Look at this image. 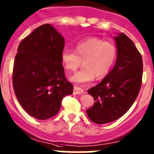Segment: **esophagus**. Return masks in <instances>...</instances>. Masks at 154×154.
<instances>
[{"mask_svg": "<svg viewBox=\"0 0 154 154\" xmlns=\"http://www.w3.org/2000/svg\"><path fill=\"white\" fill-rule=\"evenodd\" d=\"M73 93L75 94H84L85 91L82 88H79L78 86H74V90H73Z\"/></svg>", "mask_w": 154, "mask_h": 154, "instance_id": "esophagus-1", "label": "esophagus"}]
</instances>
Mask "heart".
<instances>
[{
	"label": "heart",
	"mask_w": 154,
	"mask_h": 154,
	"mask_svg": "<svg viewBox=\"0 0 154 154\" xmlns=\"http://www.w3.org/2000/svg\"><path fill=\"white\" fill-rule=\"evenodd\" d=\"M118 56L117 46L111 42L98 37H91L79 42L75 52L64 49L61 60L68 71H75L82 64L81 70L71 78L72 82L79 85L91 82L94 77L101 79L110 72Z\"/></svg>",
	"instance_id": "obj_1"
}]
</instances>
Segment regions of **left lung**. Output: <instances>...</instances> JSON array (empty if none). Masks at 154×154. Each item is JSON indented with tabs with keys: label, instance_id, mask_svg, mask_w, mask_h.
Instances as JSON below:
<instances>
[{
	"label": "left lung",
	"instance_id": "8db88e82",
	"mask_svg": "<svg viewBox=\"0 0 154 154\" xmlns=\"http://www.w3.org/2000/svg\"><path fill=\"white\" fill-rule=\"evenodd\" d=\"M115 39L118 49L115 67L99 84L88 90L95 101L87 115L98 125L123 116L136 100L142 84L143 60L134 43L125 33Z\"/></svg>",
	"mask_w": 154,
	"mask_h": 154
}]
</instances>
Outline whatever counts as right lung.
<instances>
[{
  "label": "right lung",
  "instance_id": "add662e5",
  "mask_svg": "<svg viewBox=\"0 0 154 154\" xmlns=\"http://www.w3.org/2000/svg\"><path fill=\"white\" fill-rule=\"evenodd\" d=\"M65 39L50 24L39 26L20 43L13 69V87L30 116L46 120L59 112L63 98L72 94L61 54Z\"/></svg>",
  "mask_w": 154,
  "mask_h": 154
}]
</instances>
